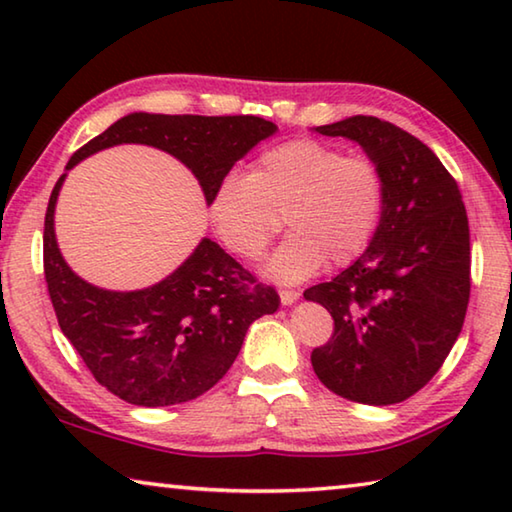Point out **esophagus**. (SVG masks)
Masks as SVG:
<instances>
[{
    "instance_id": "obj_1",
    "label": "esophagus",
    "mask_w": 512,
    "mask_h": 512,
    "mask_svg": "<svg viewBox=\"0 0 512 512\" xmlns=\"http://www.w3.org/2000/svg\"><path fill=\"white\" fill-rule=\"evenodd\" d=\"M298 298H300V291H293V289H282L280 291V300H282L284 307L293 305V302H296Z\"/></svg>"
}]
</instances>
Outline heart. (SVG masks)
Segmentation results:
<instances>
[{"label": "heart", "mask_w": 512, "mask_h": 512, "mask_svg": "<svg viewBox=\"0 0 512 512\" xmlns=\"http://www.w3.org/2000/svg\"><path fill=\"white\" fill-rule=\"evenodd\" d=\"M384 176L368 155H343L316 140H289L262 151L248 176L225 173L210 196L216 239L239 259L264 253L284 216L291 235L264 273L296 284L327 264H350L375 235Z\"/></svg>", "instance_id": "b5f03b06"}]
</instances>
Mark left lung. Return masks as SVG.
<instances>
[{
	"mask_svg": "<svg viewBox=\"0 0 512 512\" xmlns=\"http://www.w3.org/2000/svg\"><path fill=\"white\" fill-rule=\"evenodd\" d=\"M316 133L357 142L384 176L375 235L357 262L305 291L334 318L311 366L345 400L386 406L418 393L461 334L470 300V225L456 180L427 144L377 117Z\"/></svg>",
	"mask_w": 512,
	"mask_h": 512,
	"instance_id": "obj_1",
	"label": "left lung"
}]
</instances>
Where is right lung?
Here are the masks:
<instances>
[{
  "instance_id": "right-lung-1",
  "label": "right lung",
  "mask_w": 512,
  "mask_h": 512,
  "mask_svg": "<svg viewBox=\"0 0 512 512\" xmlns=\"http://www.w3.org/2000/svg\"><path fill=\"white\" fill-rule=\"evenodd\" d=\"M275 131L273 121L255 115L131 112L81 146L65 169L117 144L155 146L194 173L210 205L216 183ZM65 178L67 173L51 192L42 237L45 280L60 329L94 379L124 402L155 409L196 400L230 370L250 323L275 314L280 296L207 237L153 287H94L67 266L56 241L54 212Z\"/></svg>"
}]
</instances>
